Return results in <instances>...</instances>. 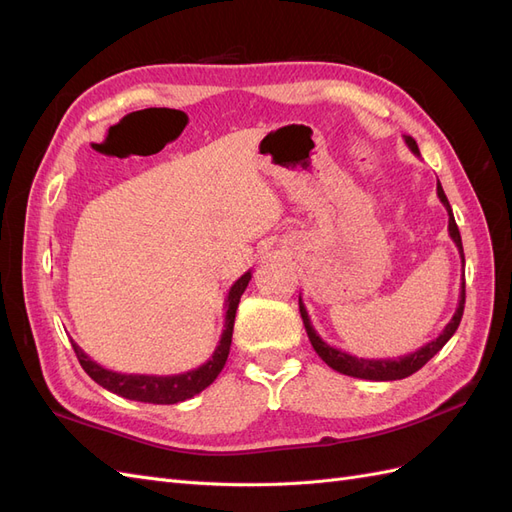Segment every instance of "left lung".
I'll return each instance as SVG.
<instances>
[{"instance_id": "left-lung-1", "label": "left lung", "mask_w": 512, "mask_h": 512, "mask_svg": "<svg viewBox=\"0 0 512 512\" xmlns=\"http://www.w3.org/2000/svg\"><path fill=\"white\" fill-rule=\"evenodd\" d=\"M404 141H406L408 149L414 153V156H421V151H418V145H416V141H414L412 136H404ZM436 190H438L440 203L444 205V209L448 213V235H451L453 243L457 245L461 262H466V260H463V245H461L459 228H457L455 218H453V209H451V205H448V198H446V194L442 190L440 181H438V188ZM463 305H466V282L461 280L459 303H457L455 314H453L451 322L446 324L444 331L436 339H431L429 344L421 346V348L406 354V356H397V359H363V356L359 359V356L348 354V352L339 350V348H333V346H329L327 342H324V339L316 333L312 320H309V316H307L305 303L299 297V309H301V318H303V324H305L307 337H309V342H312V346H314V350H316V354L320 356V359L327 363L331 369L339 371V374H346V376H352V378H361V380H376V382H389V380L408 378V376L414 374V371L421 369L431 359V356H436L444 348V344L448 342V339L455 335L459 322H461V316H463Z\"/></svg>"}]
</instances>
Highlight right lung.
Instances as JSON below:
<instances>
[{"mask_svg":"<svg viewBox=\"0 0 512 512\" xmlns=\"http://www.w3.org/2000/svg\"><path fill=\"white\" fill-rule=\"evenodd\" d=\"M252 280V271H245L239 280L230 286L226 301H224V329L218 342V348L213 350L211 359L196 369L183 371V374L175 376H147V374H119V371L106 369L100 363L91 359L89 354L81 350V346L72 342V348L76 352L81 367L87 371L91 380H96L106 391H111L119 397L143 401V404H179V401L190 399L205 391L207 386L220 376V371L226 365L230 342H232V327H235L237 307L241 301V294L245 292L247 284Z\"/></svg>","mask_w":512,"mask_h":512,"instance_id":"obj_1","label":"right lung"}]
</instances>
